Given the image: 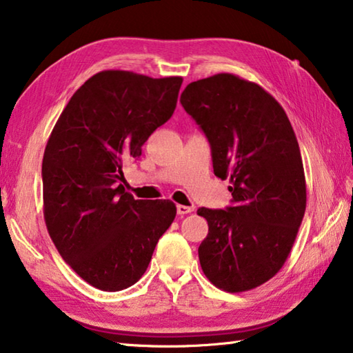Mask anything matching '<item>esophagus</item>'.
<instances>
[{"mask_svg": "<svg viewBox=\"0 0 353 353\" xmlns=\"http://www.w3.org/2000/svg\"><path fill=\"white\" fill-rule=\"evenodd\" d=\"M194 208L193 207H187V205H177V214H181V216H183V214H188L193 212Z\"/></svg>", "mask_w": 353, "mask_h": 353, "instance_id": "esophagus-1", "label": "esophagus"}]
</instances>
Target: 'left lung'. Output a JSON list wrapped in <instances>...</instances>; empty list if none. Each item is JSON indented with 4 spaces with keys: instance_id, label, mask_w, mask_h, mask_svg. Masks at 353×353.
Segmentation results:
<instances>
[{
    "instance_id": "obj_1",
    "label": "left lung",
    "mask_w": 353,
    "mask_h": 353,
    "mask_svg": "<svg viewBox=\"0 0 353 353\" xmlns=\"http://www.w3.org/2000/svg\"><path fill=\"white\" fill-rule=\"evenodd\" d=\"M181 103L205 134L214 176L229 179L234 198L225 210H198L208 223L201 268L219 290H254L285 265L305 213L294 130L270 93L230 73L188 83Z\"/></svg>"
}]
</instances>
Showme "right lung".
<instances>
[{
  "label": "right lung",
  "instance_id": "right-lung-1",
  "mask_svg": "<svg viewBox=\"0 0 353 353\" xmlns=\"http://www.w3.org/2000/svg\"><path fill=\"white\" fill-rule=\"evenodd\" d=\"M182 77L99 71L68 101L46 143L43 214L62 259L87 283L121 291L140 280L174 202L124 191L123 168L174 113Z\"/></svg>",
  "mask_w": 353,
  "mask_h": 353
}]
</instances>
